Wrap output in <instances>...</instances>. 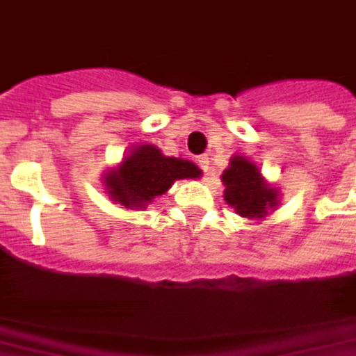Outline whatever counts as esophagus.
I'll list each match as a JSON object with an SVG mask.
<instances>
[{
	"label": "esophagus",
	"instance_id": "esophagus-1",
	"mask_svg": "<svg viewBox=\"0 0 356 356\" xmlns=\"http://www.w3.org/2000/svg\"><path fill=\"white\" fill-rule=\"evenodd\" d=\"M198 165L202 167L205 175H211V171H212L211 158H209L207 154H202V156H198Z\"/></svg>",
	"mask_w": 356,
	"mask_h": 356
}]
</instances>
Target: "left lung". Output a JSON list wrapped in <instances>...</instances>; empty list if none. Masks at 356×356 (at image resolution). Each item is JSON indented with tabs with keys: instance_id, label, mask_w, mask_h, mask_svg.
Listing matches in <instances>:
<instances>
[{
	"instance_id": "1",
	"label": "left lung",
	"mask_w": 356,
	"mask_h": 356,
	"mask_svg": "<svg viewBox=\"0 0 356 356\" xmlns=\"http://www.w3.org/2000/svg\"><path fill=\"white\" fill-rule=\"evenodd\" d=\"M223 198L245 220L263 221L281 203V191L261 175V169L243 154H232L221 175Z\"/></svg>"
}]
</instances>
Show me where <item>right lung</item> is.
<instances>
[{
	"label": "right lung",
	"instance_id": "obj_1",
	"mask_svg": "<svg viewBox=\"0 0 356 356\" xmlns=\"http://www.w3.org/2000/svg\"><path fill=\"white\" fill-rule=\"evenodd\" d=\"M202 169L185 158L165 156L153 144H136L118 165L102 175L106 194L129 211H145L176 180L200 178Z\"/></svg>",
	"mask_w": 356,
	"mask_h": 356
}]
</instances>
